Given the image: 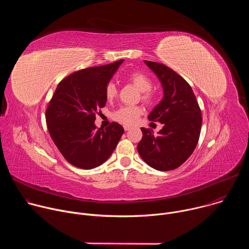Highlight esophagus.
<instances>
[{
	"label": "esophagus",
	"instance_id": "34e87169",
	"mask_svg": "<svg viewBox=\"0 0 249 249\" xmlns=\"http://www.w3.org/2000/svg\"><path fill=\"white\" fill-rule=\"evenodd\" d=\"M130 128H131L130 126H127V125H125V126H124V130H125V131H128V130H130Z\"/></svg>",
	"mask_w": 249,
	"mask_h": 249
}]
</instances>
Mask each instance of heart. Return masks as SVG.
Wrapping results in <instances>:
<instances>
[{
	"label": "heart",
	"instance_id": "obj_1",
	"mask_svg": "<svg viewBox=\"0 0 249 249\" xmlns=\"http://www.w3.org/2000/svg\"><path fill=\"white\" fill-rule=\"evenodd\" d=\"M127 80L141 91V99L150 104L155 100V93L151 89L153 87L152 80L142 72H133L127 76ZM118 94L117 87L114 83L110 82L105 88V96L108 100L114 99ZM142 110L139 106H123L116 110L112 117L117 122L124 125H133L141 116Z\"/></svg>",
	"mask_w": 249,
	"mask_h": 249
}]
</instances>
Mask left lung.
Segmentation results:
<instances>
[{
    "label": "left lung",
    "instance_id": "1",
    "mask_svg": "<svg viewBox=\"0 0 249 249\" xmlns=\"http://www.w3.org/2000/svg\"><path fill=\"white\" fill-rule=\"evenodd\" d=\"M163 89L160 102L149 114L150 121L163 125L159 134L141 128L143 138L138 153L151 167L167 171L179 167L194 152L201 132L202 115L190 85L167 66L145 60Z\"/></svg>",
    "mask_w": 249,
    "mask_h": 249
}]
</instances>
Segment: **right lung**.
I'll use <instances>...</instances> for the list:
<instances>
[{"instance_id":"right-lung-1","label":"right lung","mask_w":249,"mask_h":249,"mask_svg":"<svg viewBox=\"0 0 249 249\" xmlns=\"http://www.w3.org/2000/svg\"><path fill=\"white\" fill-rule=\"evenodd\" d=\"M123 60L83 69L63 79L48 104L46 124L65 160L82 169H91L108 160L124 133L112 122L95 129L97 111L104 107L105 88Z\"/></svg>"}]
</instances>
